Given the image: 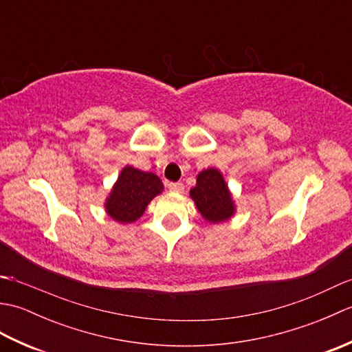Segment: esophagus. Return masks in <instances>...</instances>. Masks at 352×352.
Returning <instances> with one entry per match:
<instances>
[{"instance_id":"esophagus-1","label":"esophagus","mask_w":352,"mask_h":352,"mask_svg":"<svg viewBox=\"0 0 352 352\" xmlns=\"http://www.w3.org/2000/svg\"><path fill=\"white\" fill-rule=\"evenodd\" d=\"M168 188L172 192H183L184 190V186L182 183H169Z\"/></svg>"}]
</instances>
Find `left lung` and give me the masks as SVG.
<instances>
[{
    "label": "left lung",
    "mask_w": 352,
    "mask_h": 352,
    "mask_svg": "<svg viewBox=\"0 0 352 352\" xmlns=\"http://www.w3.org/2000/svg\"><path fill=\"white\" fill-rule=\"evenodd\" d=\"M190 197L197 208L208 222L219 223L234 214V203L227 183L218 169L201 170L197 177L195 188L190 189Z\"/></svg>",
    "instance_id": "8db88e82"
}]
</instances>
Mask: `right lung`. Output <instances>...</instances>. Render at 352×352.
I'll return each mask as SVG.
<instances>
[{"mask_svg":"<svg viewBox=\"0 0 352 352\" xmlns=\"http://www.w3.org/2000/svg\"><path fill=\"white\" fill-rule=\"evenodd\" d=\"M162 190L163 183L153 172L125 166L106 201V210L118 222H134L144 214L149 201Z\"/></svg>","mask_w":352,"mask_h":352,"instance_id":"obj_1","label":"right lung"}]
</instances>
